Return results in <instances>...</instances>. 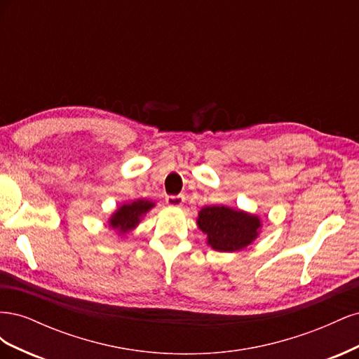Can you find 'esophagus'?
I'll return each instance as SVG.
<instances>
[{
	"label": "esophagus",
	"mask_w": 359,
	"mask_h": 359,
	"mask_svg": "<svg viewBox=\"0 0 359 359\" xmlns=\"http://www.w3.org/2000/svg\"><path fill=\"white\" fill-rule=\"evenodd\" d=\"M184 201H186V198H184L182 194H180V196H168L166 198V203L169 206H175V208H180V206H182Z\"/></svg>",
	"instance_id": "34e87169"
}]
</instances>
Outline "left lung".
<instances>
[{"instance_id":"obj_1","label":"left lung","mask_w":359,"mask_h":359,"mask_svg":"<svg viewBox=\"0 0 359 359\" xmlns=\"http://www.w3.org/2000/svg\"><path fill=\"white\" fill-rule=\"evenodd\" d=\"M198 227L206 235V244L215 252L235 253L244 250L262 229L260 217L227 205H208L198 212Z\"/></svg>"}]
</instances>
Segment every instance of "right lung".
<instances>
[{
	"label": "right lung",
	"mask_w": 359,
	"mask_h": 359,
	"mask_svg": "<svg viewBox=\"0 0 359 359\" xmlns=\"http://www.w3.org/2000/svg\"><path fill=\"white\" fill-rule=\"evenodd\" d=\"M156 206V202L148 199H136L133 202H126L119 205L118 208L107 219V224L114 229L118 236H126L128 232L135 231L142 222L144 217Z\"/></svg>",
	"instance_id": "1"
}]
</instances>
